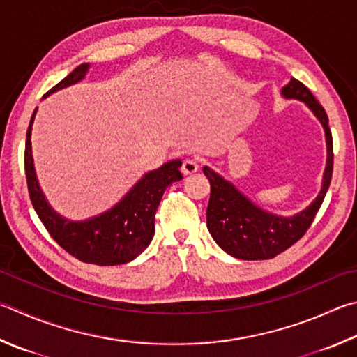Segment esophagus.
Instances as JSON below:
<instances>
[{
	"mask_svg": "<svg viewBox=\"0 0 357 357\" xmlns=\"http://www.w3.org/2000/svg\"><path fill=\"white\" fill-rule=\"evenodd\" d=\"M198 162L193 160V159H187L183 162V167H181V170L185 174V176H189V174H193L198 172Z\"/></svg>",
	"mask_w": 357,
	"mask_h": 357,
	"instance_id": "1",
	"label": "esophagus"
}]
</instances>
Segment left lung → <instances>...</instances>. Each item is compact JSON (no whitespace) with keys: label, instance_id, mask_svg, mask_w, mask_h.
Wrapping results in <instances>:
<instances>
[{"label":"left lung","instance_id":"1","mask_svg":"<svg viewBox=\"0 0 357 357\" xmlns=\"http://www.w3.org/2000/svg\"><path fill=\"white\" fill-rule=\"evenodd\" d=\"M286 98H295L306 102L310 111L321 121L326 134L328 162L323 185L319 197L307 209L290 218H282L259 209L243 197L234 185L223 179L220 174L204 167L203 172L211 183V198L207 204V229L213 241L228 255L245 261H262L271 259L286 251L306 234L309 226L319 212L325 199L328 187L331 184L334 153L333 135L328 126L325 109L317 101L310 90L295 77L282 89Z\"/></svg>","mask_w":357,"mask_h":357}]
</instances>
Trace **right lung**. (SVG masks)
I'll return each mask as SVG.
<instances>
[{"label":"right lung","mask_w":357,"mask_h":357,"mask_svg":"<svg viewBox=\"0 0 357 357\" xmlns=\"http://www.w3.org/2000/svg\"><path fill=\"white\" fill-rule=\"evenodd\" d=\"M89 67L90 63L76 67L59 84L50 89L43 98L71 84L79 82L86 76ZM34 116L36 111L31 116L26 132L24 173L31 203L50 236L71 256L86 264L120 265L132 261L151 242L156 211L167 187L183 179L179 172L181 160L167 162L158 170L146 173L111 211L87 222H67L48 206L37 183L31 153V126Z\"/></svg>","instance_id":"1"}]
</instances>
